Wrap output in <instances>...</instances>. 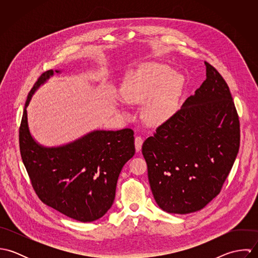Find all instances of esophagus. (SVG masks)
Here are the masks:
<instances>
[{
	"label": "esophagus",
	"mask_w": 258,
	"mask_h": 258,
	"mask_svg": "<svg viewBox=\"0 0 258 258\" xmlns=\"http://www.w3.org/2000/svg\"><path fill=\"white\" fill-rule=\"evenodd\" d=\"M142 145H143V138L141 136H136L135 137V148H136L137 152H139L141 150Z\"/></svg>",
	"instance_id": "1"
}]
</instances>
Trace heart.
<instances>
[{
    "label": "heart",
    "mask_w": 258,
    "mask_h": 258,
    "mask_svg": "<svg viewBox=\"0 0 258 258\" xmlns=\"http://www.w3.org/2000/svg\"><path fill=\"white\" fill-rule=\"evenodd\" d=\"M184 80L161 63H146L124 78L121 95L131 105H142L143 120L150 126L166 123L177 110Z\"/></svg>",
    "instance_id": "heart-1"
}]
</instances>
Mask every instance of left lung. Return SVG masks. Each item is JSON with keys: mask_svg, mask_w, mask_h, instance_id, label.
<instances>
[{"mask_svg": "<svg viewBox=\"0 0 258 258\" xmlns=\"http://www.w3.org/2000/svg\"><path fill=\"white\" fill-rule=\"evenodd\" d=\"M205 64L200 88L142 146L154 199L170 214L200 211L216 198L239 150V118L229 88Z\"/></svg>", "mask_w": 258, "mask_h": 258, "instance_id": "8db88e82", "label": "left lung"}]
</instances>
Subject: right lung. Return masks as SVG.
Here are the masks:
<instances>
[{"label": "right lung", "instance_id": "1", "mask_svg": "<svg viewBox=\"0 0 258 258\" xmlns=\"http://www.w3.org/2000/svg\"><path fill=\"white\" fill-rule=\"evenodd\" d=\"M52 75V70L41 74L28 95L19 132L21 156L42 203L76 221H96L110 209L119 174L135 154L134 132L96 130L58 147L37 143L29 129L27 107Z\"/></svg>", "mask_w": 258, "mask_h": 258}]
</instances>
